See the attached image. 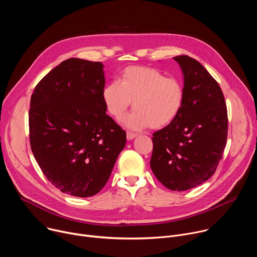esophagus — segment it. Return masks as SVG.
I'll use <instances>...</instances> for the list:
<instances>
[{
  "label": "esophagus",
  "instance_id": "1",
  "mask_svg": "<svg viewBox=\"0 0 257 257\" xmlns=\"http://www.w3.org/2000/svg\"><path fill=\"white\" fill-rule=\"evenodd\" d=\"M136 136H137L136 133H133V132H130V131L127 132V139H128V140H132V139L135 138Z\"/></svg>",
  "mask_w": 257,
  "mask_h": 257
}]
</instances>
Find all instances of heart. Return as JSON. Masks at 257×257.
<instances>
[{
  "label": "heart",
  "mask_w": 257,
  "mask_h": 257,
  "mask_svg": "<svg viewBox=\"0 0 257 257\" xmlns=\"http://www.w3.org/2000/svg\"><path fill=\"white\" fill-rule=\"evenodd\" d=\"M107 113L121 119L133 101L134 112L125 124L135 130L150 126L160 129L171 124L181 112L185 93L182 83L167 77L156 68L130 66L117 81L107 83L101 92Z\"/></svg>",
  "instance_id": "1"
}]
</instances>
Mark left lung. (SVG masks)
Wrapping results in <instances>:
<instances>
[{
    "mask_svg": "<svg viewBox=\"0 0 257 257\" xmlns=\"http://www.w3.org/2000/svg\"><path fill=\"white\" fill-rule=\"evenodd\" d=\"M174 60L184 74V103L154 133L151 168L165 187L184 191L214 174L227 144L228 112L221 87L198 61L184 55Z\"/></svg>",
    "mask_w": 257,
    "mask_h": 257,
    "instance_id": "left-lung-1",
    "label": "left lung"
}]
</instances>
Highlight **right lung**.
Here are the masks:
<instances>
[{
    "mask_svg": "<svg viewBox=\"0 0 257 257\" xmlns=\"http://www.w3.org/2000/svg\"><path fill=\"white\" fill-rule=\"evenodd\" d=\"M100 62L65 60L30 99L29 141L46 178L63 193L89 197L111 176L126 132L105 114Z\"/></svg>",
    "mask_w": 257,
    "mask_h": 257,
    "instance_id": "obj_1",
    "label": "right lung"
}]
</instances>
